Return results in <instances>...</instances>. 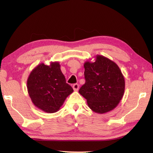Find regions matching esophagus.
<instances>
[{"mask_svg": "<svg viewBox=\"0 0 153 153\" xmlns=\"http://www.w3.org/2000/svg\"><path fill=\"white\" fill-rule=\"evenodd\" d=\"M73 89L75 90V91H77L79 89V85L77 84H75L73 85Z\"/></svg>", "mask_w": 153, "mask_h": 153, "instance_id": "1", "label": "esophagus"}]
</instances>
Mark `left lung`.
<instances>
[{
    "label": "left lung",
    "instance_id": "left-lung-1",
    "mask_svg": "<svg viewBox=\"0 0 153 153\" xmlns=\"http://www.w3.org/2000/svg\"><path fill=\"white\" fill-rule=\"evenodd\" d=\"M86 83L79 94L86 98L89 108L98 114L113 110L125 91V79L115 62L102 55H96L94 61L84 63Z\"/></svg>",
    "mask_w": 153,
    "mask_h": 153
}]
</instances>
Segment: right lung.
I'll return each mask as SVG.
<instances>
[{
	"instance_id": "right-lung-1",
	"label": "right lung",
	"mask_w": 153,
	"mask_h": 153,
	"mask_svg": "<svg viewBox=\"0 0 153 153\" xmlns=\"http://www.w3.org/2000/svg\"><path fill=\"white\" fill-rule=\"evenodd\" d=\"M28 94L33 104L48 113L58 111L65 100L74 92L61 70L58 61L44 63L33 68L27 80Z\"/></svg>"
}]
</instances>
